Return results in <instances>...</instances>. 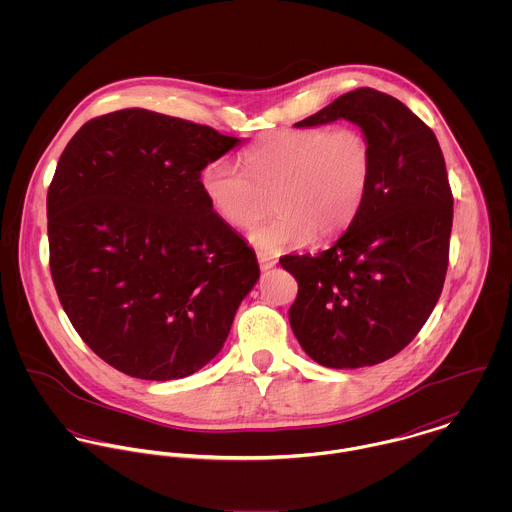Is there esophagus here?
I'll list each match as a JSON object with an SVG mask.
<instances>
[{
  "instance_id": "esophagus-1",
  "label": "esophagus",
  "mask_w": 512,
  "mask_h": 512,
  "mask_svg": "<svg viewBox=\"0 0 512 512\" xmlns=\"http://www.w3.org/2000/svg\"><path fill=\"white\" fill-rule=\"evenodd\" d=\"M256 256H258V264H260L262 270H270V268H274L278 264V260L274 256L266 254V252H258Z\"/></svg>"
}]
</instances>
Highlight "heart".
<instances>
[{
    "label": "heart",
    "mask_w": 512,
    "mask_h": 512,
    "mask_svg": "<svg viewBox=\"0 0 512 512\" xmlns=\"http://www.w3.org/2000/svg\"><path fill=\"white\" fill-rule=\"evenodd\" d=\"M248 173L228 159L209 161L201 189L220 219L246 226L272 197L270 215L248 236L268 252L295 248L309 238L341 234L363 207L374 169V151L359 128L282 130L244 153Z\"/></svg>",
    "instance_id": "1"
}]
</instances>
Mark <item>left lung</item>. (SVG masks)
Returning a JSON list of instances; mask_svg holds the SVG:
<instances>
[{
  "label": "left lung",
  "instance_id": "8db88e82",
  "mask_svg": "<svg viewBox=\"0 0 512 512\" xmlns=\"http://www.w3.org/2000/svg\"><path fill=\"white\" fill-rule=\"evenodd\" d=\"M349 120L374 151L370 187L345 234L319 254L284 256L297 280L290 325L319 365L359 368L398 355L438 303L453 195L436 134L400 100L351 90L297 128Z\"/></svg>",
  "mask_w": 512,
  "mask_h": 512
}]
</instances>
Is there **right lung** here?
I'll use <instances>...</instances> for the list:
<instances>
[{"label":"right lung","mask_w":512,"mask_h":512,"mask_svg":"<svg viewBox=\"0 0 512 512\" xmlns=\"http://www.w3.org/2000/svg\"><path fill=\"white\" fill-rule=\"evenodd\" d=\"M238 138L126 108L86 122L47 193L51 276L82 341L142 380L185 378L222 349L260 278L201 171Z\"/></svg>","instance_id":"obj_1"}]
</instances>
